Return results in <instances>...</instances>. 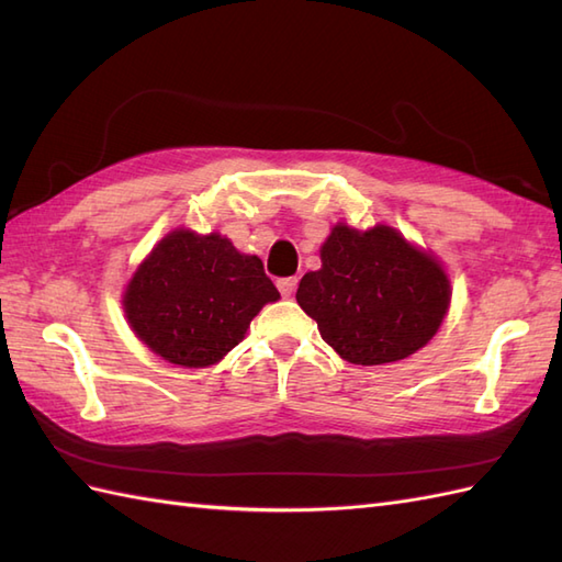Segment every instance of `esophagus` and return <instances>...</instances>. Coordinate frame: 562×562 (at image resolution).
Segmentation results:
<instances>
[{
    "label": "esophagus",
    "instance_id": "1",
    "mask_svg": "<svg viewBox=\"0 0 562 562\" xmlns=\"http://www.w3.org/2000/svg\"><path fill=\"white\" fill-rule=\"evenodd\" d=\"M278 290H280V294L284 296V300H290V296L296 290V278H282V280H278Z\"/></svg>",
    "mask_w": 562,
    "mask_h": 562
}]
</instances>
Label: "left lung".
<instances>
[{
    "label": "left lung",
    "instance_id": "8db88e82",
    "mask_svg": "<svg viewBox=\"0 0 562 562\" xmlns=\"http://www.w3.org/2000/svg\"><path fill=\"white\" fill-rule=\"evenodd\" d=\"M321 262L302 278L296 302L352 364L405 360L435 336L449 308L445 270L391 226L362 234L338 224Z\"/></svg>",
    "mask_w": 562,
    "mask_h": 562
}]
</instances>
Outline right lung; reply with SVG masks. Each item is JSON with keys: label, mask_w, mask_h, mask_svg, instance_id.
Returning a JSON list of instances; mask_svg holds the SVG:
<instances>
[{"label": "right lung", "mask_w": 562, "mask_h": 562, "mask_svg": "<svg viewBox=\"0 0 562 562\" xmlns=\"http://www.w3.org/2000/svg\"><path fill=\"white\" fill-rule=\"evenodd\" d=\"M280 292L258 256L220 234L178 229L151 250L125 292L139 340L181 367H210L244 340L262 304Z\"/></svg>", "instance_id": "right-lung-1"}]
</instances>
